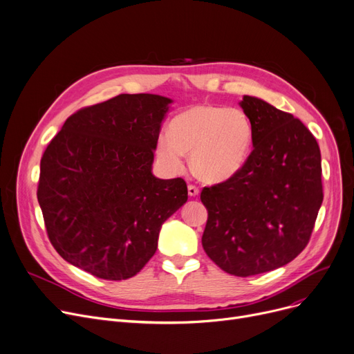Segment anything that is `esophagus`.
Masks as SVG:
<instances>
[{
    "label": "esophagus",
    "mask_w": 354,
    "mask_h": 354,
    "mask_svg": "<svg viewBox=\"0 0 354 354\" xmlns=\"http://www.w3.org/2000/svg\"><path fill=\"white\" fill-rule=\"evenodd\" d=\"M187 192H189V196H192V197H196V196L200 193L198 187H197V186H194V184H189Z\"/></svg>",
    "instance_id": "esophagus-1"
}]
</instances>
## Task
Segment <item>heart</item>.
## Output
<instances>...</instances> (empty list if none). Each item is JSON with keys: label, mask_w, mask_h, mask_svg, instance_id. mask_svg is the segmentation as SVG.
I'll return each instance as SVG.
<instances>
[{"label": "heart", "mask_w": 354, "mask_h": 354, "mask_svg": "<svg viewBox=\"0 0 354 354\" xmlns=\"http://www.w3.org/2000/svg\"><path fill=\"white\" fill-rule=\"evenodd\" d=\"M252 144L254 124L243 109L197 104L173 118L170 133H160L157 153L174 171L183 170L184 154L192 153L196 176L218 183L241 170L248 161Z\"/></svg>", "instance_id": "b5f03b06"}]
</instances>
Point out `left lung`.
Returning a JSON list of instances; mask_svg holds the SVG:
<instances>
[{"label":"left lung","mask_w":354,"mask_h":354,"mask_svg":"<svg viewBox=\"0 0 354 354\" xmlns=\"http://www.w3.org/2000/svg\"><path fill=\"white\" fill-rule=\"evenodd\" d=\"M254 149L241 170L201 190V245L225 272L250 277L295 259L323 203L322 154L308 128L262 99L243 96Z\"/></svg>","instance_id":"1"}]
</instances>
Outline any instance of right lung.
Instances as JSON below:
<instances>
[{"instance_id": "1", "label": "right lung", "mask_w": 354, "mask_h": 354, "mask_svg": "<svg viewBox=\"0 0 354 354\" xmlns=\"http://www.w3.org/2000/svg\"><path fill=\"white\" fill-rule=\"evenodd\" d=\"M171 99L118 95L67 118L40 161L37 200L57 254L93 277L137 275L161 225L187 201L183 178L151 173Z\"/></svg>"}]
</instances>
